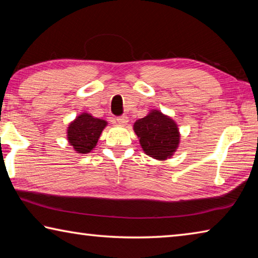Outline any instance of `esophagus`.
Here are the masks:
<instances>
[{
  "mask_svg": "<svg viewBox=\"0 0 258 258\" xmlns=\"http://www.w3.org/2000/svg\"><path fill=\"white\" fill-rule=\"evenodd\" d=\"M127 121H128L127 116H120L117 118V123H118L120 126H125L126 124H127Z\"/></svg>",
  "mask_w": 258,
  "mask_h": 258,
  "instance_id": "esophagus-1",
  "label": "esophagus"
}]
</instances>
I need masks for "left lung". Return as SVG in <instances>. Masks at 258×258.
<instances>
[{
  "label": "left lung",
  "instance_id": "8db88e82",
  "mask_svg": "<svg viewBox=\"0 0 258 258\" xmlns=\"http://www.w3.org/2000/svg\"><path fill=\"white\" fill-rule=\"evenodd\" d=\"M133 130L148 156L158 160L171 158L180 143L175 121L159 110H151L134 123Z\"/></svg>",
  "mask_w": 258,
  "mask_h": 258
}]
</instances>
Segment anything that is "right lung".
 <instances>
[{
  "label": "right lung",
  "instance_id": "right-lung-1",
  "mask_svg": "<svg viewBox=\"0 0 258 258\" xmlns=\"http://www.w3.org/2000/svg\"><path fill=\"white\" fill-rule=\"evenodd\" d=\"M107 121L83 112L77 116L67 130V139L69 145L73 146L77 154H89L98 143Z\"/></svg>",
  "mask_w": 258,
  "mask_h": 258
}]
</instances>
